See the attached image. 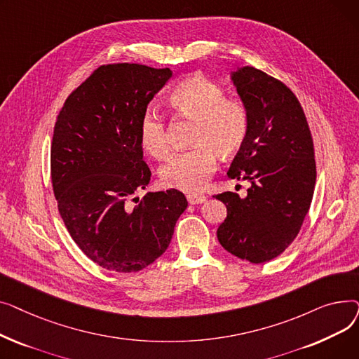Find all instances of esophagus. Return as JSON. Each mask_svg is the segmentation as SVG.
<instances>
[{
  "label": "esophagus",
  "instance_id": "esophagus-1",
  "mask_svg": "<svg viewBox=\"0 0 359 359\" xmlns=\"http://www.w3.org/2000/svg\"><path fill=\"white\" fill-rule=\"evenodd\" d=\"M186 198H187V202H189L191 205L203 203V202L206 201V196H203V195H195V194H189Z\"/></svg>",
  "mask_w": 359,
  "mask_h": 359
}]
</instances>
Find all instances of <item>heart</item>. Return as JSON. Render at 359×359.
<instances>
[{
  "instance_id": "b5f03b06",
  "label": "heart",
  "mask_w": 359,
  "mask_h": 359,
  "mask_svg": "<svg viewBox=\"0 0 359 359\" xmlns=\"http://www.w3.org/2000/svg\"><path fill=\"white\" fill-rule=\"evenodd\" d=\"M170 106L177 115L195 121L191 149L175 153L163 165L160 176L167 187L195 194L208 183L217 165V153L229 157L246 142L250 113L243 102L229 99L225 90L205 77L179 84L170 94ZM144 149L163 160L170 151L165 121L160 111L147 110L140 122Z\"/></svg>"
}]
</instances>
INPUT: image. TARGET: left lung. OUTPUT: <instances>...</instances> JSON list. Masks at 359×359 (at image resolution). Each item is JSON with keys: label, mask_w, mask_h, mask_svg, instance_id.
<instances>
[{"label": "left lung", "mask_w": 359, "mask_h": 359, "mask_svg": "<svg viewBox=\"0 0 359 359\" xmlns=\"http://www.w3.org/2000/svg\"><path fill=\"white\" fill-rule=\"evenodd\" d=\"M231 79L250 113V130L227 175L252 186L244 199L214 195L227 206L217 237L231 255L266 263L288 249L310 210L314 144L304 110L284 83L253 67L238 68Z\"/></svg>", "instance_id": "1"}]
</instances>
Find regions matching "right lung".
I'll return each mask as SVG.
<instances>
[{
	"label": "right lung",
	"mask_w": 359,
	"mask_h": 359,
	"mask_svg": "<svg viewBox=\"0 0 359 359\" xmlns=\"http://www.w3.org/2000/svg\"><path fill=\"white\" fill-rule=\"evenodd\" d=\"M170 77V68L102 65L56 118L50 179L58 211L81 252L107 271L130 273L151 265L187 208L177 189L135 198L151 179L140 122Z\"/></svg>",
	"instance_id": "add662e5"
}]
</instances>
